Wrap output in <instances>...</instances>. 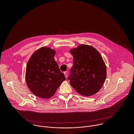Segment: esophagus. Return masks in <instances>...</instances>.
Here are the masks:
<instances>
[{
    "mask_svg": "<svg viewBox=\"0 0 134 134\" xmlns=\"http://www.w3.org/2000/svg\"><path fill=\"white\" fill-rule=\"evenodd\" d=\"M64 74L65 76V77L67 78V74L66 73V72H64Z\"/></svg>",
    "mask_w": 134,
    "mask_h": 134,
    "instance_id": "obj_1",
    "label": "esophagus"
}]
</instances>
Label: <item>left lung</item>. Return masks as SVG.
<instances>
[{
  "label": "left lung",
  "mask_w": 134,
  "mask_h": 134,
  "mask_svg": "<svg viewBox=\"0 0 134 134\" xmlns=\"http://www.w3.org/2000/svg\"><path fill=\"white\" fill-rule=\"evenodd\" d=\"M73 66L68 80L77 93L89 96L97 93L107 77L106 65L100 53L92 46L80 44L70 50Z\"/></svg>",
  "instance_id": "8db88e82"
}]
</instances>
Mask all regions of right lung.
I'll return each instance as SVG.
<instances>
[{
  "label": "right lung",
  "mask_w": 134,
  "mask_h": 134,
  "mask_svg": "<svg viewBox=\"0 0 134 134\" xmlns=\"http://www.w3.org/2000/svg\"><path fill=\"white\" fill-rule=\"evenodd\" d=\"M55 50L42 47L32 54L27 63V86L35 96L42 98L52 97L66 79L55 60Z\"/></svg>",
  "instance_id": "add662e5"
}]
</instances>
